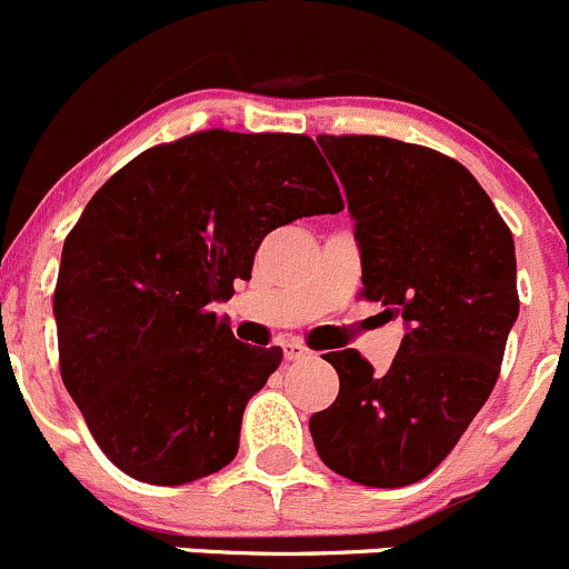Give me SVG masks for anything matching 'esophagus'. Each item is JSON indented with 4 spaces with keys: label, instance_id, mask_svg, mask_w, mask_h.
Masks as SVG:
<instances>
[{
    "label": "esophagus",
    "instance_id": "34e87169",
    "mask_svg": "<svg viewBox=\"0 0 569 569\" xmlns=\"http://www.w3.org/2000/svg\"><path fill=\"white\" fill-rule=\"evenodd\" d=\"M283 355L289 362H302V360H310V357H313V351H310L302 340L291 338V340H283Z\"/></svg>",
    "mask_w": 569,
    "mask_h": 569
}]
</instances>
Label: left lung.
<instances>
[{"label": "left lung", "instance_id": "1", "mask_svg": "<svg viewBox=\"0 0 569 569\" xmlns=\"http://www.w3.org/2000/svg\"><path fill=\"white\" fill-rule=\"evenodd\" d=\"M349 199L362 297L406 321L385 376L327 355L340 392L310 417L319 458L368 488L428 477L486 406L518 319L516 244L458 160L385 136H319Z\"/></svg>", "mask_w": 569, "mask_h": 569}]
</instances>
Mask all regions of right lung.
I'll list each match as a JSON object with an SVG mask.
<instances>
[{
    "label": "right lung",
    "instance_id": "add662e5",
    "mask_svg": "<svg viewBox=\"0 0 569 569\" xmlns=\"http://www.w3.org/2000/svg\"><path fill=\"white\" fill-rule=\"evenodd\" d=\"M343 199L313 139L201 130L92 196L62 248L59 370L117 469L184 486L231 463L248 400L283 349L248 346L209 305L250 280L261 239Z\"/></svg>",
    "mask_w": 569,
    "mask_h": 569
}]
</instances>
